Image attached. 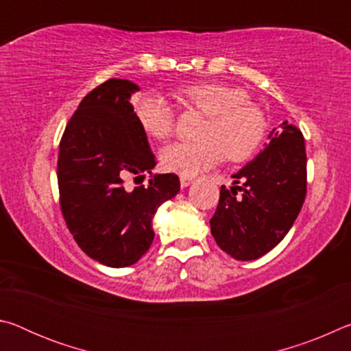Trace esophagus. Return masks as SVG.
I'll list each match as a JSON object with an SVG mask.
<instances>
[{"instance_id": "1", "label": "esophagus", "mask_w": 351, "mask_h": 351, "mask_svg": "<svg viewBox=\"0 0 351 351\" xmlns=\"http://www.w3.org/2000/svg\"><path fill=\"white\" fill-rule=\"evenodd\" d=\"M180 181H181V187H189L190 184H192L195 180L192 176H186V175H182L181 178H180Z\"/></svg>"}]
</instances>
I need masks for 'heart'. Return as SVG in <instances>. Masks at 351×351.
Masks as SVG:
<instances>
[{"mask_svg":"<svg viewBox=\"0 0 351 351\" xmlns=\"http://www.w3.org/2000/svg\"><path fill=\"white\" fill-rule=\"evenodd\" d=\"M181 102L207 116L199 141L175 142L161 152L165 170L193 176L221 162H241L257 152L266 133V117L239 86L203 82L184 86ZM134 117L144 133L164 141L173 134L175 111L159 94H144L134 102Z\"/></svg>","mask_w":351,"mask_h":351,"instance_id":"heart-1","label":"heart"}]
</instances>
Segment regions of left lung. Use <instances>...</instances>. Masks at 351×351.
I'll return each instance as SVG.
<instances>
[{"label": "left lung", "mask_w": 351, "mask_h": 351, "mask_svg": "<svg viewBox=\"0 0 351 351\" xmlns=\"http://www.w3.org/2000/svg\"><path fill=\"white\" fill-rule=\"evenodd\" d=\"M230 192L219 190L210 232L217 245L235 260H255L280 243L294 224L306 195L304 134L283 122L272 128L252 162L234 175ZM242 192L236 195V189Z\"/></svg>", "instance_id": "obj_1"}]
</instances>
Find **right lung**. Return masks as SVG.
Instances as JSON below:
<instances>
[{
  "label": "right lung",
  "mask_w": 351,
  "mask_h": 351,
  "mask_svg": "<svg viewBox=\"0 0 351 351\" xmlns=\"http://www.w3.org/2000/svg\"><path fill=\"white\" fill-rule=\"evenodd\" d=\"M134 91L139 86L122 79L94 88L69 119L58 150L64 221L82 251L110 268L134 265L148 251L154 212L181 187L175 173L128 186L156 165L130 102Z\"/></svg>",
  "instance_id": "1"
}]
</instances>
